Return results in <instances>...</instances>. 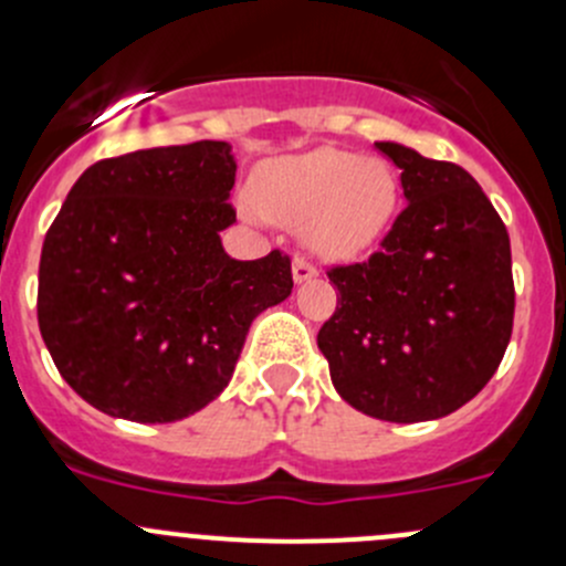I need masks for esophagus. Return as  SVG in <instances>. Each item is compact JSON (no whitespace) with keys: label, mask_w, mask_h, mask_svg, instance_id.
Masks as SVG:
<instances>
[{"label":"esophagus","mask_w":566,"mask_h":566,"mask_svg":"<svg viewBox=\"0 0 566 566\" xmlns=\"http://www.w3.org/2000/svg\"><path fill=\"white\" fill-rule=\"evenodd\" d=\"M317 276V268L310 265L306 260H301V256H295L293 260V279L295 284H304V282H312V279Z\"/></svg>","instance_id":"obj_1"}]
</instances>
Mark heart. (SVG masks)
Returning a JSON list of instances; mask_svg holds the SVG:
<instances>
[{"label":"heart","instance_id":"1","mask_svg":"<svg viewBox=\"0 0 566 566\" xmlns=\"http://www.w3.org/2000/svg\"><path fill=\"white\" fill-rule=\"evenodd\" d=\"M251 197L265 219L298 227L304 247L317 256L345 262L389 232L399 186L380 158L317 147L262 164Z\"/></svg>","mask_w":566,"mask_h":566}]
</instances>
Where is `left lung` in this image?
<instances>
[{"instance_id": "obj_1", "label": "left lung", "mask_w": 566, "mask_h": 566, "mask_svg": "<svg viewBox=\"0 0 566 566\" xmlns=\"http://www.w3.org/2000/svg\"><path fill=\"white\" fill-rule=\"evenodd\" d=\"M375 150L399 169L408 205L378 254L328 273L339 295L317 347L350 408L413 424L454 413L499 369L515 317L512 251L465 169L399 142Z\"/></svg>"}]
</instances>
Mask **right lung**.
Listing matches in <instances>:
<instances>
[{
    "mask_svg": "<svg viewBox=\"0 0 566 566\" xmlns=\"http://www.w3.org/2000/svg\"><path fill=\"white\" fill-rule=\"evenodd\" d=\"M230 142L84 169L45 232L38 323L73 391L114 419L167 424L213 402L260 312L293 293L290 260H235Z\"/></svg>",
    "mask_w": 566,
    "mask_h": 566,
    "instance_id": "1",
    "label": "right lung"
}]
</instances>
